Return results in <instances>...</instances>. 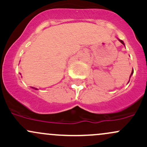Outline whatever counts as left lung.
<instances>
[{
	"mask_svg": "<svg viewBox=\"0 0 147 147\" xmlns=\"http://www.w3.org/2000/svg\"><path fill=\"white\" fill-rule=\"evenodd\" d=\"M119 41H120V42H121V43H122V44H123V45H124V42H123V41H122V40H119ZM133 70H132V72H131V75H130V77H131V75H133ZM129 81H130V80H129Z\"/></svg>",
	"mask_w": 147,
	"mask_h": 147,
	"instance_id": "left-lung-1",
	"label": "left lung"
}]
</instances>
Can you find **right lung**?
Returning <instances> with one entry per match:
<instances>
[{"label": "right lung", "instance_id": "right-lung-1", "mask_svg": "<svg viewBox=\"0 0 147 147\" xmlns=\"http://www.w3.org/2000/svg\"><path fill=\"white\" fill-rule=\"evenodd\" d=\"M32 88H33V87H32ZM35 88V89H36V88Z\"/></svg>", "mask_w": 147, "mask_h": 147}]
</instances>
